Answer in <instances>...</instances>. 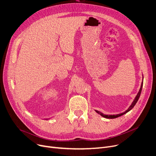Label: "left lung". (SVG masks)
<instances>
[{
    "mask_svg": "<svg viewBox=\"0 0 156 156\" xmlns=\"http://www.w3.org/2000/svg\"><path fill=\"white\" fill-rule=\"evenodd\" d=\"M142 86H143V81L142 82V85H141V87H140V90H139L138 94L136 95V97H135V99H134V101H133V102H132V105H131L129 106V108L128 109V110H126L125 112H122V113H121V114H117V115H105V114H103L102 113H101V112H99V111H96L98 114H99L101 116H103V117H104V118H108V119H114V118H118V117H119V116H122V115H123V114H126V112H128V111H129L131 109H132L135 106V105L136 104V103L137 102V101H138V99H139V97H140L141 92H142Z\"/></svg>",
    "mask_w": 156,
    "mask_h": 156,
    "instance_id": "1",
    "label": "left lung"
}]
</instances>
